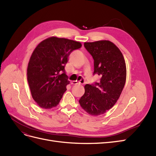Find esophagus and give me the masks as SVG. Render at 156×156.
<instances>
[{
    "instance_id": "obj_1",
    "label": "esophagus",
    "mask_w": 156,
    "mask_h": 156,
    "mask_svg": "<svg viewBox=\"0 0 156 156\" xmlns=\"http://www.w3.org/2000/svg\"><path fill=\"white\" fill-rule=\"evenodd\" d=\"M71 84H73V85H76V84H81V83L77 81H72V83H71Z\"/></svg>"
}]
</instances>
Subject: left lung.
Masks as SVG:
<instances>
[{
    "label": "left lung",
    "instance_id": "1",
    "mask_svg": "<svg viewBox=\"0 0 156 156\" xmlns=\"http://www.w3.org/2000/svg\"><path fill=\"white\" fill-rule=\"evenodd\" d=\"M84 46L94 59V73L100 83L87 84L79 102L88 114L98 116L112 108L122 93L126 79V63L121 51L108 40L85 42Z\"/></svg>",
    "mask_w": 156,
    "mask_h": 156
}]
</instances>
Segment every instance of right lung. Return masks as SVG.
I'll list each match as a JSON object with an SVG mask.
<instances>
[{"mask_svg":"<svg viewBox=\"0 0 156 156\" xmlns=\"http://www.w3.org/2000/svg\"><path fill=\"white\" fill-rule=\"evenodd\" d=\"M80 42L51 37L33 51L27 68L32 98L40 107L57 106L69 83L64 67L71 53L81 48Z\"/></svg>","mask_w":156,"mask_h":156,"instance_id":"1","label":"right lung"}]
</instances>
